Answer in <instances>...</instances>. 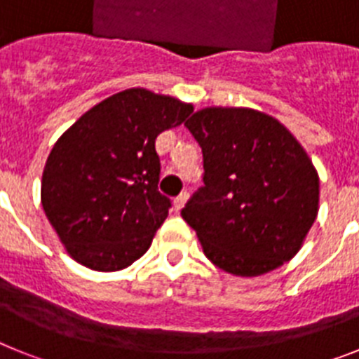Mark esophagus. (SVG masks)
Here are the masks:
<instances>
[{
    "mask_svg": "<svg viewBox=\"0 0 359 359\" xmlns=\"http://www.w3.org/2000/svg\"><path fill=\"white\" fill-rule=\"evenodd\" d=\"M187 199H189V194H185V192H183V194H180V196H177V198L174 199V203H172V208H174V212H180V210H182V208L185 207Z\"/></svg>",
    "mask_w": 359,
    "mask_h": 359,
    "instance_id": "esophagus-1",
    "label": "esophagus"
}]
</instances>
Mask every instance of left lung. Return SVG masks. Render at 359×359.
Returning a JSON list of instances; mask_svg holds the SVG:
<instances>
[{
	"instance_id": "left-lung-1",
	"label": "left lung",
	"mask_w": 359,
	"mask_h": 359,
	"mask_svg": "<svg viewBox=\"0 0 359 359\" xmlns=\"http://www.w3.org/2000/svg\"><path fill=\"white\" fill-rule=\"evenodd\" d=\"M185 126L205 187L182 210L212 264L261 277L291 261L318 215L320 180L286 126L252 107H203Z\"/></svg>"
}]
</instances>
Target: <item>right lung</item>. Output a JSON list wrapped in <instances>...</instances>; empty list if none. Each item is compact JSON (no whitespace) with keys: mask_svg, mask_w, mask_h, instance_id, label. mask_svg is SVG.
<instances>
[{"mask_svg":"<svg viewBox=\"0 0 359 359\" xmlns=\"http://www.w3.org/2000/svg\"><path fill=\"white\" fill-rule=\"evenodd\" d=\"M192 109L180 98L131 88L62 133L44 165L41 203L73 261L118 271L147 252L170 207L158 192L154 142Z\"/></svg>","mask_w":359,"mask_h":359,"instance_id":"right-lung-1","label":"right lung"}]
</instances>
